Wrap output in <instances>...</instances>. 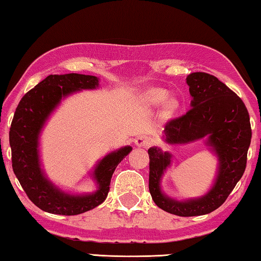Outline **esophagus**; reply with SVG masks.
I'll use <instances>...</instances> for the list:
<instances>
[{"label": "esophagus", "mask_w": 261, "mask_h": 261, "mask_svg": "<svg viewBox=\"0 0 261 261\" xmlns=\"http://www.w3.org/2000/svg\"><path fill=\"white\" fill-rule=\"evenodd\" d=\"M135 144L137 146H140V147H146L149 146V145L152 144V139L149 138L148 136H138L137 138L135 139Z\"/></svg>", "instance_id": "1"}]
</instances>
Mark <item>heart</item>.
<instances>
[{
  "label": "heart",
  "instance_id": "heart-1",
  "mask_svg": "<svg viewBox=\"0 0 261 261\" xmlns=\"http://www.w3.org/2000/svg\"><path fill=\"white\" fill-rule=\"evenodd\" d=\"M168 98H169V95H168V93L165 90H152L146 94L147 102L151 103V105H155V106L165 103L166 101L168 100ZM169 106L171 108H175L176 103L174 102V101H171Z\"/></svg>",
  "mask_w": 261,
  "mask_h": 261
}]
</instances>
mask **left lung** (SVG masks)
<instances>
[{
  "label": "left lung",
  "instance_id": "8db88e82",
  "mask_svg": "<svg viewBox=\"0 0 261 261\" xmlns=\"http://www.w3.org/2000/svg\"><path fill=\"white\" fill-rule=\"evenodd\" d=\"M191 109L165 126L168 144H188L205 138L219 160L214 185L205 196L178 201L162 192V175L170 165L171 154L151 147L149 193L158 207L178 216L208 214L223 204L244 174L252 131L244 102L226 84L206 72L187 77Z\"/></svg>",
  "mask_w": 261,
  "mask_h": 261
}]
</instances>
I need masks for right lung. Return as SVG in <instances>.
<instances>
[{"instance_id":"add662e5","label":"right lung","mask_w":261,"mask_h":261,"mask_svg":"<svg viewBox=\"0 0 261 261\" xmlns=\"http://www.w3.org/2000/svg\"><path fill=\"white\" fill-rule=\"evenodd\" d=\"M99 87L95 76L79 73L49 74L29 91L16 108L9 143L12 169L30 200L51 214L77 215L93 210L106 200L110 179L118 163L132 151L124 146L106 155L95 166L93 178L98 190L93 193L70 194L55 187L46 177L39 159V135L62 98L82 90Z\"/></svg>"}]
</instances>
